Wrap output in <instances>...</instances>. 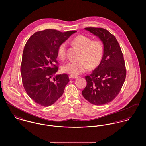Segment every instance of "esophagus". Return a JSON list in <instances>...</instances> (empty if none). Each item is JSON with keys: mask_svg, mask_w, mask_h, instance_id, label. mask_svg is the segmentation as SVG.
<instances>
[{"mask_svg": "<svg viewBox=\"0 0 146 146\" xmlns=\"http://www.w3.org/2000/svg\"><path fill=\"white\" fill-rule=\"evenodd\" d=\"M79 78L78 76L73 75H70V78H71V79H77V78Z\"/></svg>", "mask_w": 146, "mask_h": 146, "instance_id": "1", "label": "esophagus"}]
</instances>
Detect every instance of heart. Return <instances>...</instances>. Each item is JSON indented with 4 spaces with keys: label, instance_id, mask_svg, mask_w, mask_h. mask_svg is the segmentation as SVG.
I'll use <instances>...</instances> for the list:
<instances>
[{
    "label": "heart",
    "instance_id": "obj_1",
    "mask_svg": "<svg viewBox=\"0 0 146 146\" xmlns=\"http://www.w3.org/2000/svg\"><path fill=\"white\" fill-rule=\"evenodd\" d=\"M73 44L82 50L79 62L68 63L62 67L63 71L73 75H78L87 71L90 67L94 68L101 62L103 54L104 46L99 40H92L88 37L79 35L72 40ZM66 44L63 42L58 48V57L64 60L66 58Z\"/></svg>",
    "mask_w": 146,
    "mask_h": 146
}]
</instances>
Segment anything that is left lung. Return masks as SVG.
<instances>
[{
    "label": "left lung",
    "instance_id": "1",
    "mask_svg": "<svg viewBox=\"0 0 146 146\" xmlns=\"http://www.w3.org/2000/svg\"><path fill=\"white\" fill-rule=\"evenodd\" d=\"M102 42L104 54L98 66L85 76L86 86L82 93L84 98L95 105H103L113 100L119 93L126 78L123 54L114 35L103 28L84 29Z\"/></svg>",
    "mask_w": 146,
    "mask_h": 146
}]
</instances>
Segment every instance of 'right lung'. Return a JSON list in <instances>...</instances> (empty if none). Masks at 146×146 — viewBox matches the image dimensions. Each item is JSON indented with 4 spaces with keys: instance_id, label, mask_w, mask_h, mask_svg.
<instances>
[{
    "instance_id": "1",
    "label": "right lung",
    "mask_w": 146,
    "mask_h": 146,
    "mask_svg": "<svg viewBox=\"0 0 146 146\" xmlns=\"http://www.w3.org/2000/svg\"><path fill=\"white\" fill-rule=\"evenodd\" d=\"M76 31L62 33L46 29L35 33L27 40L22 54L21 74L23 87L36 103L48 107L55 103L70 81L67 74H57V50Z\"/></svg>"
}]
</instances>
